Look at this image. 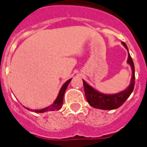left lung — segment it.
Listing matches in <instances>:
<instances>
[{
    "instance_id": "1",
    "label": "left lung",
    "mask_w": 147,
    "mask_h": 147,
    "mask_svg": "<svg viewBox=\"0 0 147 147\" xmlns=\"http://www.w3.org/2000/svg\"><path fill=\"white\" fill-rule=\"evenodd\" d=\"M122 44L128 51V58H127V63L130 66L132 70V77L130 80V84L127 88L120 91V93L113 94H106L100 93L97 90L94 89L93 86L88 84L85 80H83L84 86L85 96L88 103L90 105L96 109L100 110H114L117 109L124 103L127 98L130 96L132 92L134 90V84H135V70H134V64L132 60L130 54L129 53L127 44L124 42H122Z\"/></svg>"
}]
</instances>
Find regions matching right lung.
Segmentation results:
<instances>
[{
	"mask_svg": "<svg viewBox=\"0 0 147 147\" xmlns=\"http://www.w3.org/2000/svg\"><path fill=\"white\" fill-rule=\"evenodd\" d=\"M72 78L70 80H68L67 81L65 82V84H63V86H61V90L59 91V94L57 95V97L56 98V100H54V102L53 103V104H51V106H48L45 108H43V109H40V110H30L29 108L24 107L26 109H27L30 111H33L34 113H45L48 112V111H54V110H61L62 108V106H63V96H64V94H65V91L67 88L68 84H70V82L71 81Z\"/></svg>",
	"mask_w": 147,
	"mask_h": 147,
	"instance_id": "obj_1",
	"label": "right lung"
}]
</instances>
